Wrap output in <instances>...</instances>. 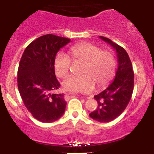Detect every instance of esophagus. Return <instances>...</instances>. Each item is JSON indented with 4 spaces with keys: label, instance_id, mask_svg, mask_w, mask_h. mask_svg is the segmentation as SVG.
<instances>
[{
    "label": "esophagus",
    "instance_id": "esophagus-1",
    "mask_svg": "<svg viewBox=\"0 0 154 154\" xmlns=\"http://www.w3.org/2000/svg\"><path fill=\"white\" fill-rule=\"evenodd\" d=\"M67 96V97L69 98V99H70V98H72L74 96H72V95H71V96H69V95H67V96Z\"/></svg>",
    "mask_w": 154,
    "mask_h": 154
}]
</instances>
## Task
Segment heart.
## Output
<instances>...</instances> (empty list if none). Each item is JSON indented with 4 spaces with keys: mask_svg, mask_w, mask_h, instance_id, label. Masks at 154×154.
Wrapping results in <instances>:
<instances>
[{
    "mask_svg": "<svg viewBox=\"0 0 154 154\" xmlns=\"http://www.w3.org/2000/svg\"><path fill=\"white\" fill-rule=\"evenodd\" d=\"M69 54L73 62H84L79 77H69L63 82L65 90L89 93L96 85L105 86L114 75L116 59L112 52L89 42H82L72 46ZM71 60L65 53H58L54 61V69L58 78H65L69 74Z\"/></svg>",
    "mask_w": 154,
    "mask_h": 154,
    "instance_id": "b5f03b06",
    "label": "heart"
}]
</instances>
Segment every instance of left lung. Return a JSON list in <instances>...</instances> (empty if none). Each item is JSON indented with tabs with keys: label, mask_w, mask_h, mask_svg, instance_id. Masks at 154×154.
<instances>
[{
	"label": "left lung",
	"mask_w": 154,
	"mask_h": 154,
	"mask_svg": "<svg viewBox=\"0 0 154 154\" xmlns=\"http://www.w3.org/2000/svg\"><path fill=\"white\" fill-rule=\"evenodd\" d=\"M99 38L110 45L116 51L118 68L111 84L94 96L98 107L89 116L98 122L108 123L118 117L130 103L134 85V73L130 57L123 47L103 36H99Z\"/></svg>",
	"instance_id": "1"
}]
</instances>
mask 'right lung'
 <instances>
[{"mask_svg":"<svg viewBox=\"0 0 154 154\" xmlns=\"http://www.w3.org/2000/svg\"><path fill=\"white\" fill-rule=\"evenodd\" d=\"M70 39L45 35L25 48L17 71V87L27 109L42 123H52L62 116L66 107L63 94H53L60 84L54 69V61L60 48Z\"/></svg>","mask_w":154,"mask_h":154,"instance_id":"obj_1","label":"right lung"}]
</instances>
